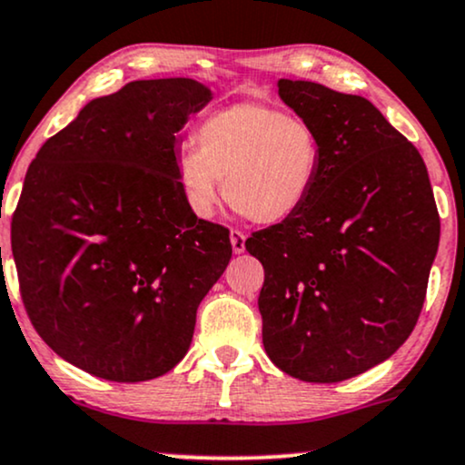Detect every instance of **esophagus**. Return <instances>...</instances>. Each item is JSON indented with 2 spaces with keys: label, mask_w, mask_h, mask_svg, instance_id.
Instances as JSON below:
<instances>
[{
  "label": "esophagus",
  "mask_w": 465,
  "mask_h": 465,
  "mask_svg": "<svg viewBox=\"0 0 465 465\" xmlns=\"http://www.w3.org/2000/svg\"><path fill=\"white\" fill-rule=\"evenodd\" d=\"M229 242H232L233 252H244L246 236L242 232H238V229H232V233H229Z\"/></svg>",
  "instance_id": "esophagus-1"
}]
</instances>
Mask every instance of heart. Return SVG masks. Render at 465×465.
<instances>
[{
  "label": "heart",
  "mask_w": 465,
  "mask_h": 465,
  "mask_svg": "<svg viewBox=\"0 0 465 465\" xmlns=\"http://www.w3.org/2000/svg\"><path fill=\"white\" fill-rule=\"evenodd\" d=\"M197 148L175 163L184 202L210 216L223 193L229 208L260 225L301 213L320 182L324 148L307 117L268 103L242 101L210 114L195 131Z\"/></svg>",
  "instance_id": "heart-1"
}]
</instances>
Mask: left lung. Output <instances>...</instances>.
Listing matches in <instances>:
<instances>
[{
	"label": "left lung",
	"instance_id": "1",
	"mask_svg": "<svg viewBox=\"0 0 465 465\" xmlns=\"http://www.w3.org/2000/svg\"><path fill=\"white\" fill-rule=\"evenodd\" d=\"M324 148L313 197L255 232L263 348L292 378L332 384L384 362L425 302L440 216L419 150L367 98L279 81Z\"/></svg>",
	"mask_w": 465,
	"mask_h": 465
}]
</instances>
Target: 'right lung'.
Returning <instances> with one entry per match:
<instances>
[{"mask_svg": "<svg viewBox=\"0 0 465 465\" xmlns=\"http://www.w3.org/2000/svg\"><path fill=\"white\" fill-rule=\"evenodd\" d=\"M213 101L193 79L133 81L45 141L13 216L21 298L36 332L109 381L172 371L197 307L232 260L175 178L186 120Z\"/></svg>", "mask_w": 465, "mask_h": 465, "instance_id": "add662e5", "label": "right lung"}]
</instances>
